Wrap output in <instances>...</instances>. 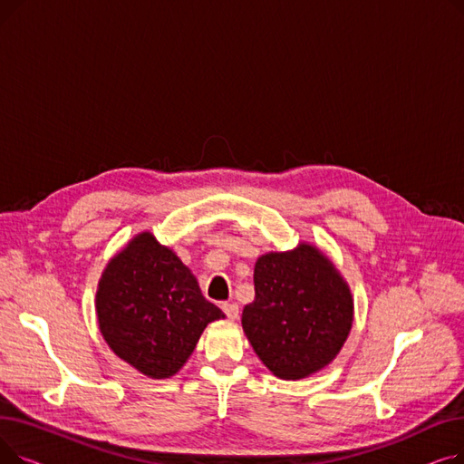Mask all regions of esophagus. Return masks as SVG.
Segmentation results:
<instances>
[{"label": "esophagus", "instance_id": "34e87169", "mask_svg": "<svg viewBox=\"0 0 464 464\" xmlns=\"http://www.w3.org/2000/svg\"><path fill=\"white\" fill-rule=\"evenodd\" d=\"M222 310L226 312V315L229 320H237L238 318V304L235 303H224L222 304Z\"/></svg>", "mask_w": 464, "mask_h": 464}]
</instances>
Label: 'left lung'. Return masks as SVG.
I'll return each instance as SVG.
<instances>
[{
	"label": "left lung",
	"instance_id": "obj_1",
	"mask_svg": "<svg viewBox=\"0 0 464 464\" xmlns=\"http://www.w3.org/2000/svg\"><path fill=\"white\" fill-rule=\"evenodd\" d=\"M256 299L242 310V329L275 376L301 380L327 364L346 343L352 294L334 265L314 246L257 259Z\"/></svg>",
	"mask_w": 464,
	"mask_h": 464
}]
</instances>
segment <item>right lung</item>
I'll use <instances>...</instances> for the list:
<instances>
[{"label": "right lung", "mask_w": 464, "mask_h": 464, "mask_svg": "<svg viewBox=\"0 0 464 464\" xmlns=\"http://www.w3.org/2000/svg\"><path fill=\"white\" fill-rule=\"evenodd\" d=\"M95 310L111 350L156 380L177 374L203 329L224 318L177 254L150 233H140L111 259Z\"/></svg>", "instance_id": "obj_1"}]
</instances>
